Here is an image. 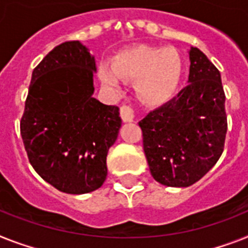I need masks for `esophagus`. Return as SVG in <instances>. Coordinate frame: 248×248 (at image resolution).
Returning a JSON list of instances; mask_svg holds the SVG:
<instances>
[{
	"mask_svg": "<svg viewBox=\"0 0 248 248\" xmlns=\"http://www.w3.org/2000/svg\"><path fill=\"white\" fill-rule=\"evenodd\" d=\"M120 116L124 123H130L134 122L136 119V115H134V110L130 105H123L120 108Z\"/></svg>",
	"mask_w": 248,
	"mask_h": 248,
	"instance_id": "34e87169",
	"label": "esophagus"
}]
</instances>
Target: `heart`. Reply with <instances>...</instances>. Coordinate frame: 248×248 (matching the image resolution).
I'll list each match as a JSON object with an SVG mask.
<instances>
[{
	"label": "heart",
	"mask_w": 248,
	"mask_h": 248,
	"mask_svg": "<svg viewBox=\"0 0 248 248\" xmlns=\"http://www.w3.org/2000/svg\"><path fill=\"white\" fill-rule=\"evenodd\" d=\"M183 71V58L175 48L143 46L116 55L112 65H100L99 76L110 87H118L120 78L134 81L137 97L159 106L175 95Z\"/></svg>",
	"instance_id": "1"
}]
</instances>
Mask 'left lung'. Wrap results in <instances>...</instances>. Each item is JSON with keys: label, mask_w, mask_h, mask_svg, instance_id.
I'll return each mask as SVG.
<instances>
[{"label": "left lung", "mask_w": 248, "mask_h": 248, "mask_svg": "<svg viewBox=\"0 0 248 248\" xmlns=\"http://www.w3.org/2000/svg\"><path fill=\"white\" fill-rule=\"evenodd\" d=\"M189 55V85L139 122L153 179L172 187L199 181L222 156L227 134L219 71L200 49Z\"/></svg>", "instance_id": "1"}]
</instances>
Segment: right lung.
Segmentation results:
<instances>
[{"label":"right lung","instance_id":"right-lung-1","mask_svg":"<svg viewBox=\"0 0 248 248\" xmlns=\"http://www.w3.org/2000/svg\"><path fill=\"white\" fill-rule=\"evenodd\" d=\"M96 63L77 40L55 46L32 71L20 122L29 161L59 191L86 194L108 175L122 126L119 108L92 97Z\"/></svg>","mask_w":248,"mask_h":248}]
</instances>
